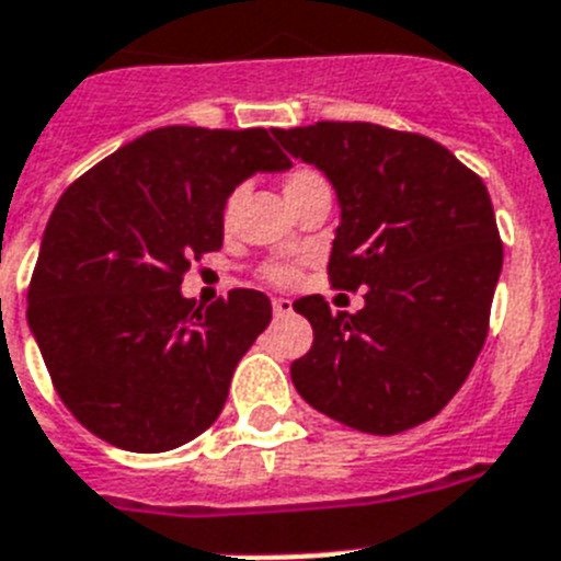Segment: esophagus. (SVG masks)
<instances>
[{
    "instance_id": "1",
    "label": "esophagus",
    "mask_w": 561,
    "mask_h": 561,
    "mask_svg": "<svg viewBox=\"0 0 561 561\" xmlns=\"http://www.w3.org/2000/svg\"><path fill=\"white\" fill-rule=\"evenodd\" d=\"M272 312H275V318H286L293 312V301L289 298H275L272 301Z\"/></svg>"
}]
</instances>
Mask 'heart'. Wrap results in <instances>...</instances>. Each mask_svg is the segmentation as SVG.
Here are the masks:
<instances>
[{"instance_id": "obj_1", "label": "heart", "mask_w": 561, "mask_h": 561, "mask_svg": "<svg viewBox=\"0 0 561 561\" xmlns=\"http://www.w3.org/2000/svg\"><path fill=\"white\" fill-rule=\"evenodd\" d=\"M318 187H330L327 185V179L318 173V170L312 168H293L286 170L284 176V194L289 203H295V199H301V196L312 194V191H318ZM243 194L245 187H234L231 194H228L226 205H222V226H231L237 217V208H240V203H243ZM293 268L289 266H266L263 268V277L266 280H272V284H286V280H293Z\"/></svg>"}]
</instances>
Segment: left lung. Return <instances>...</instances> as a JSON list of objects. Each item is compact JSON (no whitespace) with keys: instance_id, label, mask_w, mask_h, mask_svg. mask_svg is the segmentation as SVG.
Segmentation results:
<instances>
[{"instance_id":"left-lung-1","label":"left lung","mask_w":561,"mask_h":561,"mask_svg":"<svg viewBox=\"0 0 561 561\" xmlns=\"http://www.w3.org/2000/svg\"><path fill=\"white\" fill-rule=\"evenodd\" d=\"M275 138L335 187L330 284L365 289L353 316L330 312L321 295L293 304L316 335L289 367L295 388L356 432L400 434L432 420L490 330L504 245L486 185L432 138L365 121H318Z\"/></svg>"}]
</instances>
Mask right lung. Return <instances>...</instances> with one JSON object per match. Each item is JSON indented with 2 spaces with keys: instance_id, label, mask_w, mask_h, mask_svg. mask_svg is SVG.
Here are the masks:
<instances>
[{
  "instance_id": "1",
  "label": "right lung",
  "mask_w": 561,
  "mask_h": 561,
  "mask_svg": "<svg viewBox=\"0 0 561 561\" xmlns=\"http://www.w3.org/2000/svg\"><path fill=\"white\" fill-rule=\"evenodd\" d=\"M266 129L161 127L87 170L54 205L28 327L54 388L101 440L156 455L219 416L237 362L272 321L257 289L182 298L191 257L222 249V205L289 170Z\"/></svg>"
}]
</instances>
